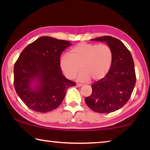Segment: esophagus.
I'll return each instance as SVG.
<instances>
[{"label": "esophagus", "mask_w": 150, "mask_h": 150, "mask_svg": "<svg viewBox=\"0 0 150 150\" xmlns=\"http://www.w3.org/2000/svg\"><path fill=\"white\" fill-rule=\"evenodd\" d=\"M76 86H77V87H81V86H83V85L80 84V83H77V84H76Z\"/></svg>", "instance_id": "obj_1"}]
</instances>
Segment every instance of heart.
Returning <instances> with one entry per match:
<instances>
[{"label":"heart","instance_id":"b5f03b06","mask_svg":"<svg viewBox=\"0 0 150 150\" xmlns=\"http://www.w3.org/2000/svg\"><path fill=\"white\" fill-rule=\"evenodd\" d=\"M112 61L113 52L109 45L79 43L71 48L69 55H62L60 66L68 79L74 78L81 69L80 81H98L107 74Z\"/></svg>","mask_w":150,"mask_h":150}]
</instances>
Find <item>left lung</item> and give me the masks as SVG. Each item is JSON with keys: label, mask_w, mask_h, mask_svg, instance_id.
I'll use <instances>...</instances> for the list:
<instances>
[{"label": "left lung", "mask_w": 150, "mask_h": 150, "mask_svg": "<svg viewBox=\"0 0 150 150\" xmlns=\"http://www.w3.org/2000/svg\"><path fill=\"white\" fill-rule=\"evenodd\" d=\"M91 40L106 42L113 52V61L105 77L91 85L92 94L85 100L96 112L110 113L125 105L133 92L136 80L133 58L128 48L115 38L105 35Z\"/></svg>", "instance_id": "obj_1"}]
</instances>
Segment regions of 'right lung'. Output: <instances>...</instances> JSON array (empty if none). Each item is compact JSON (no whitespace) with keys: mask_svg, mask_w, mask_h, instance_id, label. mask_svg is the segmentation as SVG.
Returning a JSON list of instances; mask_svg holds the SVG:
<instances>
[{"mask_svg":"<svg viewBox=\"0 0 150 150\" xmlns=\"http://www.w3.org/2000/svg\"><path fill=\"white\" fill-rule=\"evenodd\" d=\"M69 41L42 36L24 48L14 67L17 95L31 110L45 113L57 108L76 83L63 75L62 53Z\"/></svg>","mask_w":150,"mask_h":150,"instance_id":"add662e5","label":"right lung"}]
</instances>
